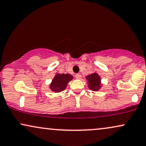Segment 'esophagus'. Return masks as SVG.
Wrapping results in <instances>:
<instances>
[{"mask_svg": "<svg viewBox=\"0 0 146 146\" xmlns=\"http://www.w3.org/2000/svg\"><path fill=\"white\" fill-rule=\"evenodd\" d=\"M76 79H80V78H81V75L79 74H77L76 75Z\"/></svg>", "mask_w": 146, "mask_h": 146, "instance_id": "34e87169", "label": "esophagus"}]
</instances>
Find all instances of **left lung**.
I'll list each match as a JSON object with an SVG mask.
<instances>
[{
  "label": "left lung",
  "mask_w": 146,
  "mask_h": 146,
  "mask_svg": "<svg viewBox=\"0 0 146 146\" xmlns=\"http://www.w3.org/2000/svg\"><path fill=\"white\" fill-rule=\"evenodd\" d=\"M87 81V87L93 91H98L103 86L101 80V76L97 72H93L86 76Z\"/></svg>",
  "instance_id": "1"
}]
</instances>
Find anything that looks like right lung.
<instances>
[{"label": "right lung", "instance_id": "1", "mask_svg": "<svg viewBox=\"0 0 146 146\" xmlns=\"http://www.w3.org/2000/svg\"><path fill=\"white\" fill-rule=\"evenodd\" d=\"M73 78L74 77L72 75L70 74L57 73L53 77L48 87L53 92L60 93L66 89L68 82L71 81Z\"/></svg>", "mask_w": 146, "mask_h": 146}]
</instances>
